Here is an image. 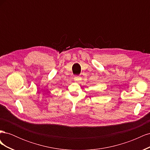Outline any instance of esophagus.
I'll return each instance as SVG.
<instances>
[{
  "mask_svg": "<svg viewBox=\"0 0 150 150\" xmlns=\"http://www.w3.org/2000/svg\"><path fill=\"white\" fill-rule=\"evenodd\" d=\"M74 81H77V82H79V81L81 79V78L80 76H76L74 78Z\"/></svg>",
  "mask_w": 150,
  "mask_h": 150,
  "instance_id": "obj_1",
  "label": "esophagus"
}]
</instances>
